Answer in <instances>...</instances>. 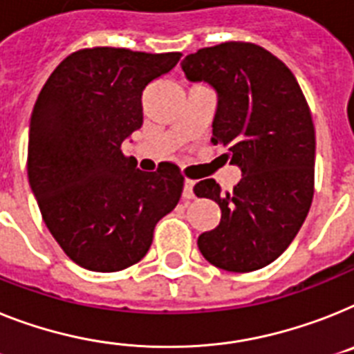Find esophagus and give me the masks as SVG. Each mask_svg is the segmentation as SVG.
Segmentation results:
<instances>
[{
	"instance_id": "34e87169",
	"label": "esophagus",
	"mask_w": 354,
	"mask_h": 354,
	"mask_svg": "<svg viewBox=\"0 0 354 354\" xmlns=\"http://www.w3.org/2000/svg\"><path fill=\"white\" fill-rule=\"evenodd\" d=\"M192 198H194V182L185 180V183H183V200H192Z\"/></svg>"
}]
</instances>
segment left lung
I'll return each mask as SVG.
<instances>
[{"label":"left lung","mask_w":354,"mask_h":354,"mask_svg":"<svg viewBox=\"0 0 354 354\" xmlns=\"http://www.w3.org/2000/svg\"><path fill=\"white\" fill-rule=\"evenodd\" d=\"M182 70L218 93L212 144L227 147L241 169L232 192L212 178L194 185L198 198L221 209V221L198 237L210 264L254 272L273 263L301 230L313 200L315 127L290 68L252 43H221L187 55Z\"/></svg>","instance_id":"left-lung-1"}]
</instances>
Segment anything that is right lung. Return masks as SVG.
I'll return each mask as SVG.
<instances>
[{
	"label": "right lung",
	"mask_w": 354,
	"mask_h": 354,
	"mask_svg": "<svg viewBox=\"0 0 354 354\" xmlns=\"http://www.w3.org/2000/svg\"><path fill=\"white\" fill-rule=\"evenodd\" d=\"M180 52L84 48L53 70L35 100L28 182L50 234L73 263L118 272L147 254L156 223L180 201L174 163L136 169L122 142L144 122L142 91Z\"/></svg>",
	"instance_id": "right-lung-1"
}]
</instances>
